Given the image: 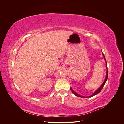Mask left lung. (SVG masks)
<instances>
[{"label": "left lung", "instance_id": "left-lung-1", "mask_svg": "<svg viewBox=\"0 0 124 124\" xmlns=\"http://www.w3.org/2000/svg\"><path fill=\"white\" fill-rule=\"evenodd\" d=\"M102 55H103V57H104V59H105V61H106V58H105V57H104V54H103V53H102ZM106 67H107V62H106ZM108 68H107V73H106V78H105V80H104V81L103 82V83H102V84L101 85V86H100V87L97 90V91L93 93V95H92L91 96H88V97H84V96H80V95H78V94L77 93H76V92H74V91L72 89V88H70V89H71V91H72V92L74 93V94L76 95V96H78V97H82V98H89V97H93V96H95V95H97V94H98V93H100V91H101V90H102V89L103 88V86H104V84H105V83H106V81H107V78H108Z\"/></svg>", "mask_w": 124, "mask_h": 124}]
</instances>
